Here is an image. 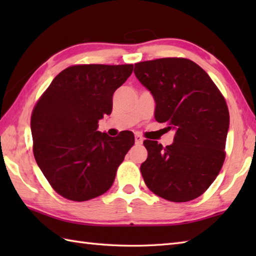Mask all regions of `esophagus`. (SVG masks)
I'll return each mask as SVG.
<instances>
[{
  "label": "esophagus",
  "instance_id": "1",
  "mask_svg": "<svg viewBox=\"0 0 256 256\" xmlns=\"http://www.w3.org/2000/svg\"><path fill=\"white\" fill-rule=\"evenodd\" d=\"M143 140H144V138L140 136V135H135V144H138V145L143 144Z\"/></svg>",
  "mask_w": 256,
  "mask_h": 256
}]
</instances>
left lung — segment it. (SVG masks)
Returning a JSON list of instances; mask_svg holds the SVG:
<instances>
[{
	"instance_id": "8db88e82",
	"label": "left lung",
	"mask_w": 256,
	"mask_h": 256,
	"mask_svg": "<svg viewBox=\"0 0 256 256\" xmlns=\"http://www.w3.org/2000/svg\"><path fill=\"white\" fill-rule=\"evenodd\" d=\"M134 74L154 98L156 121L167 122L176 132L166 148L144 140L148 155L140 172L146 186L174 202L198 198L226 158L230 116L224 96L209 74L189 59L138 62Z\"/></svg>"
}]
</instances>
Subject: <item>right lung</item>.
I'll return each instance as SVG.
<instances>
[{"instance_id":"right-lung-1","label":"right lung","mask_w":256,"mask_h":256,"mask_svg":"<svg viewBox=\"0 0 256 256\" xmlns=\"http://www.w3.org/2000/svg\"><path fill=\"white\" fill-rule=\"evenodd\" d=\"M133 64H78L57 74L32 110V152L46 179L64 198L86 201L111 188L134 134L98 131L112 112L113 94Z\"/></svg>"}]
</instances>
